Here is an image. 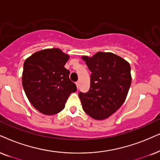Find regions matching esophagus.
I'll use <instances>...</instances> for the list:
<instances>
[{
  "label": "esophagus",
  "mask_w": 160,
  "mask_h": 160,
  "mask_svg": "<svg viewBox=\"0 0 160 160\" xmlns=\"http://www.w3.org/2000/svg\"><path fill=\"white\" fill-rule=\"evenodd\" d=\"M76 86H77V88H78V89L79 86H80V82H79V81L76 82Z\"/></svg>",
  "instance_id": "34e87169"
}]
</instances>
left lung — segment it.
Masks as SVG:
<instances>
[{"mask_svg": "<svg viewBox=\"0 0 160 160\" xmlns=\"http://www.w3.org/2000/svg\"><path fill=\"white\" fill-rule=\"evenodd\" d=\"M82 59L92 72L88 92L78 94L82 109L93 119L105 120L125 100L131 83L130 64L111 52H99Z\"/></svg>", "mask_w": 160, "mask_h": 160, "instance_id": "obj_1", "label": "left lung"}]
</instances>
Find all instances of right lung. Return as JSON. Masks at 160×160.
Instances as JSON below:
<instances>
[{"mask_svg": "<svg viewBox=\"0 0 160 160\" xmlns=\"http://www.w3.org/2000/svg\"><path fill=\"white\" fill-rule=\"evenodd\" d=\"M69 55L60 48L37 52L23 64L22 84L29 102L38 112L54 115L61 112L77 87L64 67Z\"/></svg>", "mask_w": 160, "mask_h": 160, "instance_id": "add662e5", "label": "right lung"}]
</instances>
